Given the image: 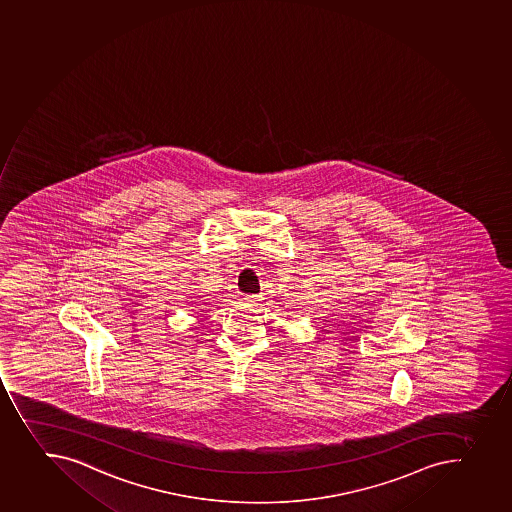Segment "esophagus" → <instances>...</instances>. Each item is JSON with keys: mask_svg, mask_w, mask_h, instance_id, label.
<instances>
[{"mask_svg": "<svg viewBox=\"0 0 512 512\" xmlns=\"http://www.w3.org/2000/svg\"><path fill=\"white\" fill-rule=\"evenodd\" d=\"M245 303L249 305V307H258L260 302H262V298L260 295H245L244 297Z\"/></svg>", "mask_w": 512, "mask_h": 512, "instance_id": "34e87169", "label": "esophagus"}]
</instances>
